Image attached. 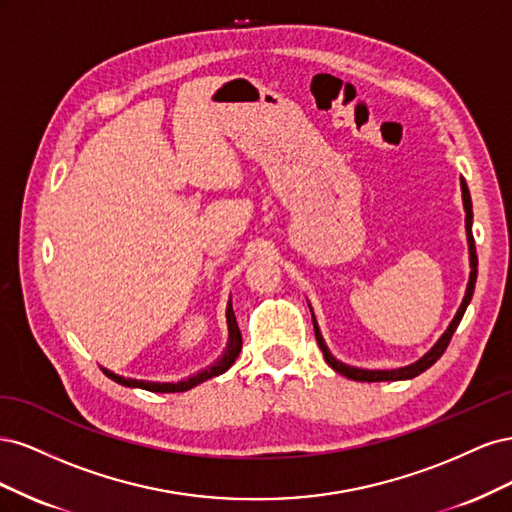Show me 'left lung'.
<instances>
[{
  "mask_svg": "<svg viewBox=\"0 0 512 512\" xmlns=\"http://www.w3.org/2000/svg\"><path fill=\"white\" fill-rule=\"evenodd\" d=\"M461 198H463V211H466V237H468V254H470V280H468V286H466V294H463V301L457 309L455 318L451 320V324H448L446 331L440 335V339L436 344H433L421 359L410 363V365H404V367H395V369H365V367H354V365H348L344 361L335 359V356L331 354L327 342H324V337L320 333V327L316 322V316L312 312V320H314V331H316V342L324 354V361H327L337 374H342L350 380H356V382H382V380H410V378H416L418 374H423L425 369H429L433 363H436L440 356L444 354L448 342H451L453 333L457 331L459 322L463 318V314H466V309L472 301V294H474V286H476V273H478V258H476V247H474V237H472V198H470V190L466 185V179H461ZM312 309V307H309Z\"/></svg>",
  "mask_w": 512,
  "mask_h": 512,
  "instance_id": "1",
  "label": "left lung"
}]
</instances>
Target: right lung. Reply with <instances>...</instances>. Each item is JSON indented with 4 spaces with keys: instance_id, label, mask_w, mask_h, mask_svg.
<instances>
[{
    "instance_id": "obj_1",
    "label": "right lung",
    "mask_w": 512,
    "mask_h": 512,
    "mask_svg": "<svg viewBox=\"0 0 512 512\" xmlns=\"http://www.w3.org/2000/svg\"><path fill=\"white\" fill-rule=\"evenodd\" d=\"M226 322H228V344L222 352V356L215 363L207 365L205 369L196 371V374L183 378L179 382H153V380H136V378H126V376H119L115 374V371L102 367L104 374L115 380L117 384L121 386H130V389H145V391H151V393H181V391H190L194 389V386H198L200 382H205L209 378H215L224 374L226 369H230V365L237 361V356L241 352V331H239V324H237V318H235V312H232V301H228V307H226Z\"/></svg>"
}]
</instances>
